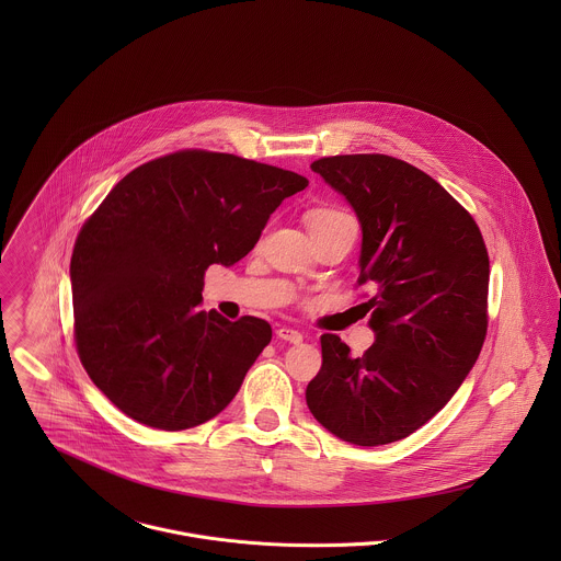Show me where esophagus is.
Here are the masks:
<instances>
[{"instance_id":"obj_1","label":"esophagus","mask_w":561,"mask_h":561,"mask_svg":"<svg viewBox=\"0 0 561 561\" xmlns=\"http://www.w3.org/2000/svg\"><path fill=\"white\" fill-rule=\"evenodd\" d=\"M276 334H278V339H283V341H287V343H294V345H298V343H302V332L300 330H294V328H278L276 330Z\"/></svg>"}]
</instances>
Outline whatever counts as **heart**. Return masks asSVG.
Wrapping results in <instances>:
<instances>
[{
	"mask_svg": "<svg viewBox=\"0 0 561 561\" xmlns=\"http://www.w3.org/2000/svg\"><path fill=\"white\" fill-rule=\"evenodd\" d=\"M341 218H347V214H343L341 209H332V207H323V209H316L309 214V227H321V225H328V222H334V220H341Z\"/></svg>",
	"mask_w": 561,
	"mask_h": 561,
	"instance_id": "heart-1",
	"label": "heart"
}]
</instances>
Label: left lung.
<instances>
[{
  "instance_id": "8db88e82",
  "label": "left lung",
  "mask_w": 561,
  "mask_h": 561,
  "mask_svg": "<svg viewBox=\"0 0 561 561\" xmlns=\"http://www.w3.org/2000/svg\"><path fill=\"white\" fill-rule=\"evenodd\" d=\"M311 168L354 209L358 283H374V345L352 356L321 334L307 405L336 438L376 447L410 436L454 398L488 328L485 243L469 211L430 174L389 156H334Z\"/></svg>"
}]
</instances>
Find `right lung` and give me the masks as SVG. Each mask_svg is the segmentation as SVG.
<instances>
[{
  "label": "right lung",
  "mask_w": 561,
  "mask_h": 561,
  "mask_svg": "<svg viewBox=\"0 0 561 561\" xmlns=\"http://www.w3.org/2000/svg\"><path fill=\"white\" fill-rule=\"evenodd\" d=\"M307 185L291 170L209 151L142 163L114 185L81 227L71 291L81 365L121 412L174 432L238 396L272 328L198 311L203 276L243 259Z\"/></svg>",
  "instance_id": "obj_1"
}]
</instances>
